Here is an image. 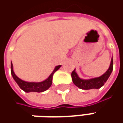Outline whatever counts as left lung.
I'll return each mask as SVG.
<instances>
[{
	"instance_id": "obj_1",
	"label": "left lung",
	"mask_w": 123,
	"mask_h": 123,
	"mask_svg": "<svg viewBox=\"0 0 123 123\" xmlns=\"http://www.w3.org/2000/svg\"><path fill=\"white\" fill-rule=\"evenodd\" d=\"M113 70V59L111 58V62L109 68L106 72L101 76L98 77L84 79L80 78L75 71V69L71 73V77L73 83L79 88L82 90H90V89H99L100 87L103 86L107 80L110 77L111 72Z\"/></svg>"
}]
</instances>
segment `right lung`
Segmentation results:
<instances>
[{"instance_id":"add662e5","label":"right lung","mask_w":123,"mask_h":123,"mask_svg":"<svg viewBox=\"0 0 123 123\" xmlns=\"http://www.w3.org/2000/svg\"><path fill=\"white\" fill-rule=\"evenodd\" d=\"M61 66H62L61 65L55 66L53 71L50 74L49 77L46 79H45L44 81H41V82H29V81H25L24 80H22L21 79L18 77L13 71L12 62H11V73H12V75L13 79L18 85V86L20 87V89H22L23 91H25V92H42L47 90L51 86L52 81H53V75L57 70H59Z\"/></svg>"}]
</instances>
